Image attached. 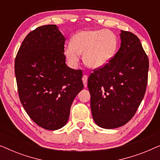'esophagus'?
Returning <instances> with one entry per match:
<instances>
[{
    "label": "esophagus",
    "mask_w": 160,
    "mask_h": 160,
    "mask_svg": "<svg viewBox=\"0 0 160 160\" xmlns=\"http://www.w3.org/2000/svg\"><path fill=\"white\" fill-rule=\"evenodd\" d=\"M82 81H83V84H84V87H87V75L83 76Z\"/></svg>",
    "instance_id": "1"
}]
</instances>
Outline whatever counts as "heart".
<instances>
[{
	"label": "heart",
	"instance_id": "b5f03b06",
	"mask_svg": "<svg viewBox=\"0 0 160 160\" xmlns=\"http://www.w3.org/2000/svg\"><path fill=\"white\" fill-rule=\"evenodd\" d=\"M71 45L65 47L68 62L76 66L83 54L87 67L98 69L106 65L115 55L118 41L116 35L107 30H85L78 32L71 39Z\"/></svg>",
	"mask_w": 160,
	"mask_h": 160
}]
</instances>
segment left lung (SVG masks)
I'll use <instances>...</instances> for the list:
<instances>
[{"label": "left lung", "instance_id": "left-lung-1", "mask_svg": "<svg viewBox=\"0 0 160 160\" xmlns=\"http://www.w3.org/2000/svg\"><path fill=\"white\" fill-rule=\"evenodd\" d=\"M121 47L103 67L89 76L93 119L98 126L113 129L128 123L145 95L148 59L139 38L121 30Z\"/></svg>", "mask_w": 160, "mask_h": 160}]
</instances>
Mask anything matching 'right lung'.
Returning a JSON list of instances; mask_svg holds the SVG:
<instances>
[{"label":"right lung","mask_w":160,"mask_h":160,"mask_svg":"<svg viewBox=\"0 0 160 160\" xmlns=\"http://www.w3.org/2000/svg\"><path fill=\"white\" fill-rule=\"evenodd\" d=\"M65 41L56 25L41 26L25 37L15 58L21 103L35 123L49 130L66 124L84 87L82 71L65 64Z\"/></svg>","instance_id":"1"}]
</instances>
